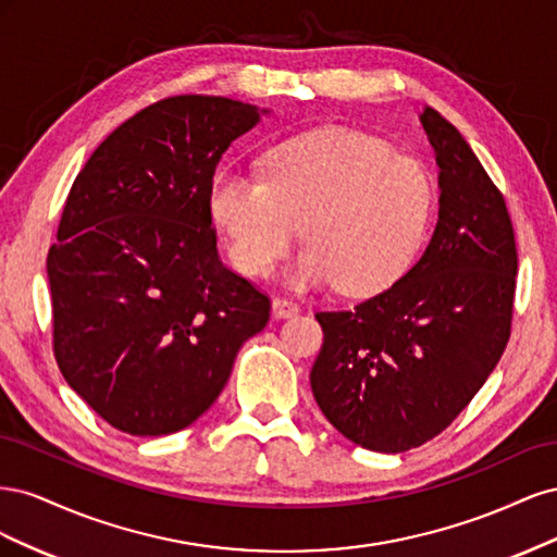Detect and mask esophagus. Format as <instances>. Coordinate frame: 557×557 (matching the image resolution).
<instances>
[{"mask_svg": "<svg viewBox=\"0 0 557 557\" xmlns=\"http://www.w3.org/2000/svg\"><path fill=\"white\" fill-rule=\"evenodd\" d=\"M272 313H274L276 318H293V315L299 313V307L295 305L293 299L276 297V299L272 301Z\"/></svg>", "mask_w": 557, "mask_h": 557, "instance_id": "34e87169", "label": "esophagus"}]
</instances>
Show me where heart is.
Wrapping results in <instances>:
<instances>
[{
	"label": "heart",
	"mask_w": 557,
	"mask_h": 557,
	"mask_svg": "<svg viewBox=\"0 0 557 557\" xmlns=\"http://www.w3.org/2000/svg\"><path fill=\"white\" fill-rule=\"evenodd\" d=\"M434 190L423 164L381 139L330 127L283 141L264 158V178L221 170L209 211L230 258L264 276L301 237L309 246L285 272L295 288L339 285L372 297L395 285L425 239Z\"/></svg>",
	"instance_id": "heart-1"
}]
</instances>
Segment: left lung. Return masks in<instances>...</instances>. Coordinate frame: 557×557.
<instances>
[{
    "label": "left lung",
    "instance_id": "1",
    "mask_svg": "<svg viewBox=\"0 0 557 557\" xmlns=\"http://www.w3.org/2000/svg\"><path fill=\"white\" fill-rule=\"evenodd\" d=\"M420 123L440 164V221L420 260L350 311H320V411L348 442L401 453L434 440L493 374L511 332L516 239L502 193L446 117Z\"/></svg>",
    "mask_w": 557,
    "mask_h": 557
}]
</instances>
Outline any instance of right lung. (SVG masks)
<instances>
[{"label":"right lung","mask_w":557,"mask_h":557,"mask_svg":"<svg viewBox=\"0 0 557 557\" xmlns=\"http://www.w3.org/2000/svg\"><path fill=\"white\" fill-rule=\"evenodd\" d=\"M267 113L227 97L162 99L115 127L72 185L46 260L53 348L115 430L193 425L267 325V295L218 258L209 211L218 162Z\"/></svg>","instance_id":"add662e5"}]
</instances>
